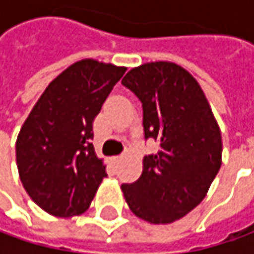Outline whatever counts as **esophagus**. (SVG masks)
Instances as JSON below:
<instances>
[{"mask_svg": "<svg viewBox=\"0 0 254 254\" xmlns=\"http://www.w3.org/2000/svg\"><path fill=\"white\" fill-rule=\"evenodd\" d=\"M122 158H123L122 155H117V157H114L113 160H114V162H119V161H120V160H122Z\"/></svg>", "mask_w": 254, "mask_h": 254, "instance_id": "obj_1", "label": "esophagus"}]
</instances>
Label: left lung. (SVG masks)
Listing matches in <instances>:
<instances>
[{
    "label": "left lung",
    "instance_id": "obj_1",
    "mask_svg": "<svg viewBox=\"0 0 254 254\" xmlns=\"http://www.w3.org/2000/svg\"><path fill=\"white\" fill-rule=\"evenodd\" d=\"M122 84L141 102L144 138L160 145L144 157L141 177L123 184L124 198L135 216L171 223L199 205L219 172V126L198 82L178 64H144Z\"/></svg>",
    "mask_w": 254,
    "mask_h": 254
}]
</instances>
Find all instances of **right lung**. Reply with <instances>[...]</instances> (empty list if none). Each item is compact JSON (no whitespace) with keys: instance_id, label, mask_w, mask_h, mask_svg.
Returning <instances> with one entry per match:
<instances>
[{"instance_id":"obj_1","label":"right lung","mask_w":254,"mask_h":254,"mask_svg":"<svg viewBox=\"0 0 254 254\" xmlns=\"http://www.w3.org/2000/svg\"><path fill=\"white\" fill-rule=\"evenodd\" d=\"M126 67L79 61L54 79L16 138L25 190L45 212L69 218L92 203L106 174L93 147V122Z\"/></svg>"}]
</instances>
